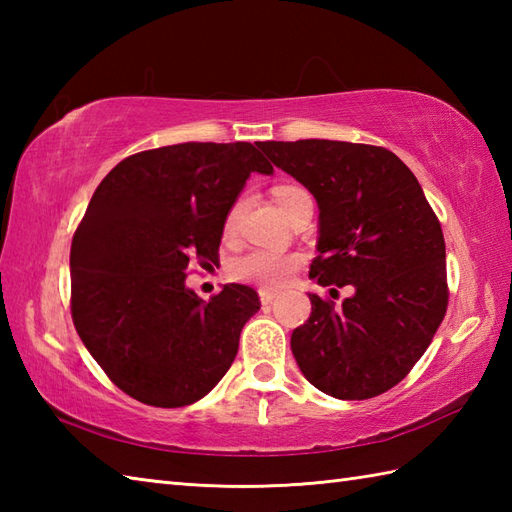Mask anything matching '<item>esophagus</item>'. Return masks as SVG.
Masks as SVG:
<instances>
[{"mask_svg": "<svg viewBox=\"0 0 512 512\" xmlns=\"http://www.w3.org/2000/svg\"><path fill=\"white\" fill-rule=\"evenodd\" d=\"M277 297L275 290H268V288H262L259 290V299H262L264 306H268V303H273V299Z\"/></svg>", "mask_w": 512, "mask_h": 512, "instance_id": "esophagus-1", "label": "esophagus"}]
</instances>
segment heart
Listing matches in <instances>:
<instances>
[{
    "mask_svg": "<svg viewBox=\"0 0 512 512\" xmlns=\"http://www.w3.org/2000/svg\"><path fill=\"white\" fill-rule=\"evenodd\" d=\"M273 198L277 206L288 217V213L295 209L301 200H310L306 189L297 187V184H279L273 189ZM239 215V204H235L226 215L224 231L233 233ZM301 266V257L295 253H275V250H264L255 248L248 250V253L235 257L231 262V275L239 281H246V284L264 286V288H277L284 284V281L295 273Z\"/></svg>",
    "mask_w": 512,
    "mask_h": 512,
    "instance_id": "heart-1",
    "label": "heart"
}]
</instances>
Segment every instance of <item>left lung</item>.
<instances>
[{
    "instance_id": "obj_1",
    "label": "left lung",
    "mask_w": 512,
    "mask_h": 512,
    "mask_svg": "<svg viewBox=\"0 0 512 512\" xmlns=\"http://www.w3.org/2000/svg\"><path fill=\"white\" fill-rule=\"evenodd\" d=\"M259 149L319 204V286L352 288L339 308L310 295L292 332L297 365L323 394L365 400L398 385L447 314V250L420 182L385 147L343 140H268Z\"/></svg>"
}]
</instances>
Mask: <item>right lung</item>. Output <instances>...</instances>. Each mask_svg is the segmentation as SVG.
Listing matches in <instances>:
<instances>
[{"label":"right lung","mask_w":512,"mask_h":512,"mask_svg":"<svg viewBox=\"0 0 512 512\" xmlns=\"http://www.w3.org/2000/svg\"><path fill=\"white\" fill-rule=\"evenodd\" d=\"M253 171L273 165L250 143H182L118 162L96 187L70 248L72 321L112 383L154 407L204 398L233 365L253 288L209 301L187 268L217 262L226 215Z\"/></svg>","instance_id":"obj_1"}]
</instances>
